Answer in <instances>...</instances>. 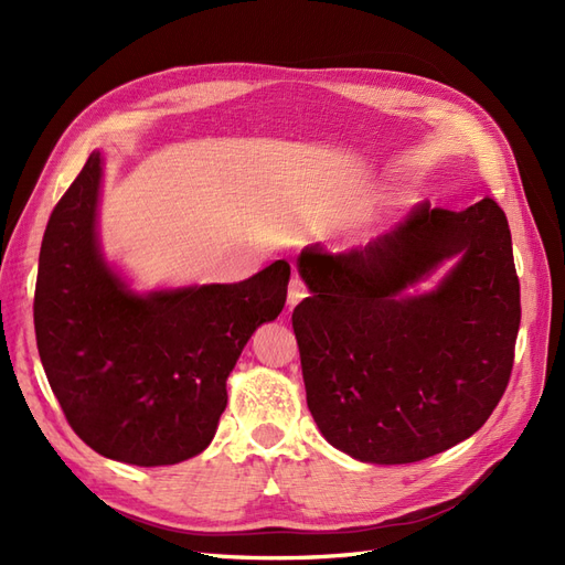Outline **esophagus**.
Instances as JSON below:
<instances>
[{
    "instance_id": "34e87169",
    "label": "esophagus",
    "mask_w": 565,
    "mask_h": 565,
    "mask_svg": "<svg viewBox=\"0 0 565 565\" xmlns=\"http://www.w3.org/2000/svg\"><path fill=\"white\" fill-rule=\"evenodd\" d=\"M303 297H306V287H303V282H301L299 278H292V280H289V289H287V303H289V309H295V306H297Z\"/></svg>"
}]
</instances>
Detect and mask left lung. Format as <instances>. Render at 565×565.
<instances>
[{
	"mask_svg": "<svg viewBox=\"0 0 565 565\" xmlns=\"http://www.w3.org/2000/svg\"><path fill=\"white\" fill-rule=\"evenodd\" d=\"M448 260L429 294L406 289ZM292 313L306 403L324 440L367 465H409L473 436L514 365L521 287L500 204H415L349 254L303 247Z\"/></svg>",
	"mask_w": 565,
	"mask_h": 565,
	"instance_id": "1",
	"label": "left lung"
}]
</instances>
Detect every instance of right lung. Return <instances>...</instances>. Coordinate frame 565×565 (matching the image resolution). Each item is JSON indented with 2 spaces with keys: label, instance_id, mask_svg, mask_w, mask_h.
Here are the masks:
<instances>
[{
  "label": "right lung",
  "instance_id": "obj_1",
  "mask_svg": "<svg viewBox=\"0 0 565 565\" xmlns=\"http://www.w3.org/2000/svg\"><path fill=\"white\" fill-rule=\"evenodd\" d=\"M94 150L51 212L35 287L42 365L67 424L92 450L136 467H167L210 446L226 380L249 337L276 320L289 264L231 285L136 292L104 256Z\"/></svg>",
  "mask_w": 565,
  "mask_h": 565
}]
</instances>
